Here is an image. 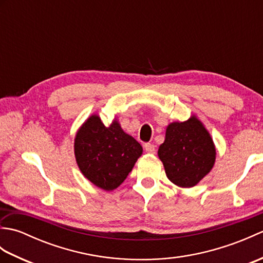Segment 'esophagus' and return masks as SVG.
Here are the masks:
<instances>
[{"mask_svg": "<svg viewBox=\"0 0 263 263\" xmlns=\"http://www.w3.org/2000/svg\"><path fill=\"white\" fill-rule=\"evenodd\" d=\"M144 150L148 154H155L156 152V146L153 143H144Z\"/></svg>", "mask_w": 263, "mask_h": 263, "instance_id": "esophagus-1", "label": "esophagus"}]
</instances>
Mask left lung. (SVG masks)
Returning a JSON list of instances; mask_svg holds the SVG:
<instances>
[{
  "instance_id": "obj_1",
  "label": "left lung",
  "mask_w": 263,
  "mask_h": 263,
  "mask_svg": "<svg viewBox=\"0 0 263 263\" xmlns=\"http://www.w3.org/2000/svg\"><path fill=\"white\" fill-rule=\"evenodd\" d=\"M158 156L171 182L181 187H192L211 171L216 149L208 131L193 116L167 126Z\"/></svg>"
}]
</instances>
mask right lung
<instances>
[{"instance_id":"obj_1","label":"right lung","mask_w":263,"mask_h":263,"mask_svg":"<svg viewBox=\"0 0 263 263\" xmlns=\"http://www.w3.org/2000/svg\"><path fill=\"white\" fill-rule=\"evenodd\" d=\"M74 154L82 174L96 186L111 191L124 182L142 147L115 120L107 127L91 115L77 133Z\"/></svg>"}]
</instances>
